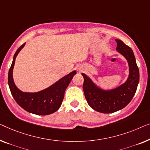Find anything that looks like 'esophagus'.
<instances>
[{
	"label": "esophagus",
	"mask_w": 150,
	"mask_h": 150,
	"mask_svg": "<svg viewBox=\"0 0 150 150\" xmlns=\"http://www.w3.org/2000/svg\"><path fill=\"white\" fill-rule=\"evenodd\" d=\"M82 70V69H79V71H81Z\"/></svg>",
	"instance_id": "1"
}]
</instances>
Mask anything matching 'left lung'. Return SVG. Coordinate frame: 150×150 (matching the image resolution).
I'll list each match as a JSON object with an SVG mask.
<instances>
[{"mask_svg":"<svg viewBox=\"0 0 150 150\" xmlns=\"http://www.w3.org/2000/svg\"><path fill=\"white\" fill-rule=\"evenodd\" d=\"M115 41L117 52L126 59L129 67V75L124 83L113 89L104 90L96 85L88 76L81 73L86 100L90 107L100 113H113L125 107L133 98L139 81V69L132 49L121 40L115 39Z\"/></svg>","mask_w":150,"mask_h":150,"instance_id":"left-lung-1","label":"left lung"}]
</instances>
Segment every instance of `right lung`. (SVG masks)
Wrapping results in <instances>:
<instances>
[{
	"instance_id": "add662e5",
	"label": "right lung",
	"mask_w": 150,
	"mask_h": 150,
	"mask_svg": "<svg viewBox=\"0 0 150 150\" xmlns=\"http://www.w3.org/2000/svg\"><path fill=\"white\" fill-rule=\"evenodd\" d=\"M24 43L18 48L14 54L11 66L8 74V83L10 91L15 100L20 106L29 113L36 115H45L52 114L58 110L62 105L64 92L77 72L73 71L61 78L50 87L37 92H24L18 89L13 78L16 58L19 52L24 47Z\"/></svg>"
}]
</instances>
